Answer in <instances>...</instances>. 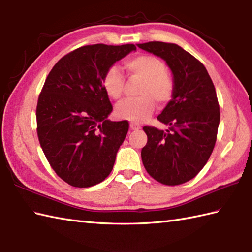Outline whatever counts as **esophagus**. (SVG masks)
Returning a JSON list of instances; mask_svg holds the SVG:
<instances>
[{
  "instance_id": "34e87169",
  "label": "esophagus",
  "mask_w": 252,
  "mask_h": 252,
  "mask_svg": "<svg viewBox=\"0 0 252 252\" xmlns=\"http://www.w3.org/2000/svg\"><path fill=\"white\" fill-rule=\"evenodd\" d=\"M129 127H130V129L131 130H138V129H140L141 128V126L139 125V124H137V123H130V125H129Z\"/></svg>"
}]
</instances>
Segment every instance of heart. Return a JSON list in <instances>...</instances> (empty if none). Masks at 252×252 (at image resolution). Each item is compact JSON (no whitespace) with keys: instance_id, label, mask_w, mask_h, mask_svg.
<instances>
[{"instance_id":"b5f03b06","label":"heart","mask_w":252,"mask_h":252,"mask_svg":"<svg viewBox=\"0 0 252 252\" xmlns=\"http://www.w3.org/2000/svg\"><path fill=\"white\" fill-rule=\"evenodd\" d=\"M124 68L131 77L141 81L139 96L127 99L116 105L115 114L120 119L132 122H142L152 114L155 101L160 104L170 101L175 85L170 75L166 72L163 61L151 55H139L127 59ZM103 88L111 99L119 100L124 89V77L120 69L113 65L104 73Z\"/></svg>"}]
</instances>
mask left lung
Instances as JSON below:
<instances>
[{"label":"left lung","mask_w":252,"mask_h":252,"mask_svg":"<svg viewBox=\"0 0 252 252\" xmlns=\"http://www.w3.org/2000/svg\"><path fill=\"white\" fill-rule=\"evenodd\" d=\"M138 47L166 61L173 74L172 99L158 120L167 130L144 126L148 142L141 158L149 175L166 186H178L203 169L215 148L220 107L204 64L177 44L149 42Z\"/></svg>","instance_id":"1"}]
</instances>
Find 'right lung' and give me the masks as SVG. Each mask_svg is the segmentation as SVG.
Instances as JSON below:
<instances>
[{
    "label": "right lung",
    "mask_w": 252,
    "mask_h": 252,
    "mask_svg": "<svg viewBox=\"0 0 252 252\" xmlns=\"http://www.w3.org/2000/svg\"><path fill=\"white\" fill-rule=\"evenodd\" d=\"M131 50L133 44L76 48L44 83L36 105L38 141L54 171L72 187L96 186L113 169L129 124L107 120L113 107L102 80Z\"/></svg>",
    "instance_id": "1"
}]
</instances>
